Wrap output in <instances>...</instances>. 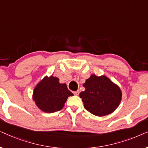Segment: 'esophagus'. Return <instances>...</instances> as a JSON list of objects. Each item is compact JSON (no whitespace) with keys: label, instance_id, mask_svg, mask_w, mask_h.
Returning <instances> with one entry per match:
<instances>
[{"label":"esophagus","instance_id":"esophagus-1","mask_svg":"<svg viewBox=\"0 0 148 148\" xmlns=\"http://www.w3.org/2000/svg\"><path fill=\"white\" fill-rule=\"evenodd\" d=\"M73 94L75 95V96H78L79 94V91H76V92H74Z\"/></svg>","mask_w":148,"mask_h":148}]
</instances>
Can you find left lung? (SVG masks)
Wrapping results in <instances>:
<instances>
[{
  "label": "left lung",
  "instance_id": "left-lung-1",
  "mask_svg": "<svg viewBox=\"0 0 148 148\" xmlns=\"http://www.w3.org/2000/svg\"><path fill=\"white\" fill-rule=\"evenodd\" d=\"M86 90L79 94L84 108L96 116H102L116 110L121 101L120 88L106 76L92 75L83 85Z\"/></svg>",
  "mask_w": 148,
  "mask_h": 148
}]
</instances>
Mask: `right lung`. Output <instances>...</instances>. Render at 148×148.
I'll use <instances>...</instances> for the list:
<instances>
[{
	"label": "right lung",
	"mask_w": 148,
	"mask_h": 148,
	"mask_svg": "<svg viewBox=\"0 0 148 148\" xmlns=\"http://www.w3.org/2000/svg\"><path fill=\"white\" fill-rule=\"evenodd\" d=\"M73 94L65 84H60L56 77H45L34 89L33 99L40 110L47 113L60 110L69 96Z\"/></svg>",
	"instance_id": "obj_1"
}]
</instances>
